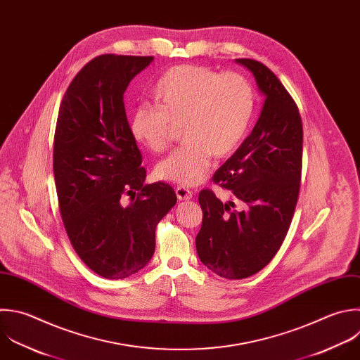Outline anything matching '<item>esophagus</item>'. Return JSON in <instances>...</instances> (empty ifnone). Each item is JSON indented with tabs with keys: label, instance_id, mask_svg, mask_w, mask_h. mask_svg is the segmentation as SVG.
Wrapping results in <instances>:
<instances>
[{
	"label": "esophagus",
	"instance_id": "1",
	"mask_svg": "<svg viewBox=\"0 0 360 360\" xmlns=\"http://www.w3.org/2000/svg\"><path fill=\"white\" fill-rule=\"evenodd\" d=\"M176 195H177V198L181 200V201H184V200H191V198H193V191L188 190V188H186L184 186H177V188H176Z\"/></svg>",
	"mask_w": 360,
	"mask_h": 360
}]
</instances>
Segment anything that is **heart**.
<instances>
[{
  "mask_svg": "<svg viewBox=\"0 0 360 360\" xmlns=\"http://www.w3.org/2000/svg\"><path fill=\"white\" fill-rule=\"evenodd\" d=\"M152 97L156 108L139 105L132 111L131 136L160 153L183 127L186 143L156 166V176L188 187L207 177L214 155L228 158L242 145L255 112V91L242 75H219L197 65L166 70Z\"/></svg>",
  "mask_w": 360,
  "mask_h": 360,
  "instance_id": "b5f03b06",
  "label": "heart"
}]
</instances>
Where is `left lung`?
Returning <instances> with one entry per match:
<instances>
[{
	"instance_id": "8db88e82",
	"label": "left lung",
	"mask_w": 360,
	"mask_h": 360,
	"mask_svg": "<svg viewBox=\"0 0 360 360\" xmlns=\"http://www.w3.org/2000/svg\"><path fill=\"white\" fill-rule=\"evenodd\" d=\"M252 72L264 104L252 134L217 170L212 180L229 190L222 202L201 190L202 224L195 238L202 264L215 274L246 278L280 249L298 200L302 167V122L297 104L263 63L236 59Z\"/></svg>"
}]
</instances>
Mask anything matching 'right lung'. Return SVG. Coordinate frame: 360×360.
I'll return each mask as SVG.
<instances>
[{
  "label": "right lung",
  "instance_id": "add662e5",
  "mask_svg": "<svg viewBox=\"0 0 360 360\" xmlns=\"http://www.w3.org/2000/svg\"><path fill=\"white\" fill-rule=\"evenodd\" d=\"M152 60L101 55L89 62L62 100L55 131L53 173L65 229L86 266L111 280L148 264L156 226L177 201L169 184H143L146 170L125 112L128 84ZM125 195L131 197L128 206Z\"/></svg>",
  "mask_w": 360,
  "mask_h": 360
}]
</instances>
